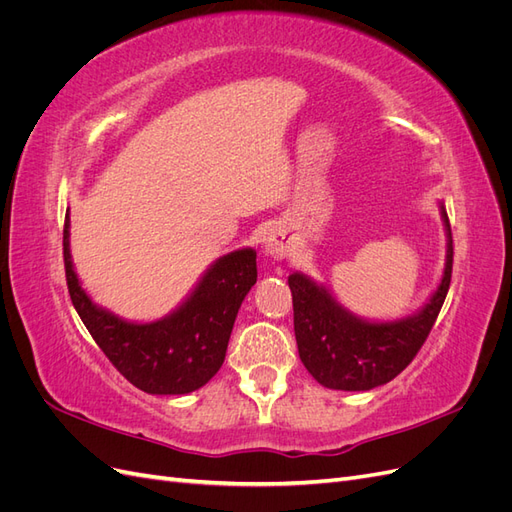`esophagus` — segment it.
<instances>
[{"instance_id": "obj_1", "label": "esophagus", "mask_w": 512, "mask_h": 512, "mask_svg": "<svg viewBox=\"0 0 512 512\" xmlns=\"http://www.w3.org/2000/svg\"><path fill=\"white\" fill-rule=\"evenodd\" d=\"M260 245H262V252H265L267 256H271L275 260L286 258L288 252H290V235H288V230L282 228V226L267 228L265 235H262V239H260Z\"/></svg>"}]
</instances>
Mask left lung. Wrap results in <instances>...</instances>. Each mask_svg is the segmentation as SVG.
Instances as JSON below:
<instances>
[{
  "instance_id": "1",
  "label": "left lung",
  "mask_w": 512,
  "mask_h": 512,
  "mask_svg": "<svg viewBox=\"0 0 512 512\" xmlns=\"http://www.w3.org/2000/svg\"><path fill=\"white\" fill-rule=\"evenodd\" d=\"M446 232L442 280L414 314L397 320H367L335 299L329 286L297 271L288 277L294 337L309 374L327 389L371 391L404 371L425 344L451 286L453 235L444 203H438Z\"/></svg>"
}]
</instances>
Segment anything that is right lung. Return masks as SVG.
Returning a JSON list of instances; mask_svg holds the SVG:
<instances>
[{
  "label": "right lung",
  "instance_id": "1",
  "mask_svg": "<svg viewBox=\"0 0 512 512\" xmlns=\"http://www.w3.org/2000/svg\"><path fill=\"white\" fill-rule=\"evenodd\" d=\"M70 299L96 344L119 374L149 395H185L205 386L224 363L245 294L256 284V250L220 256L173 312L151 322L126 320L98 305L83 288L70 254V213L64 226Z\"/></svg>",
  "mask_w": 512,
  "mask_h": 512
}]
</instances>
